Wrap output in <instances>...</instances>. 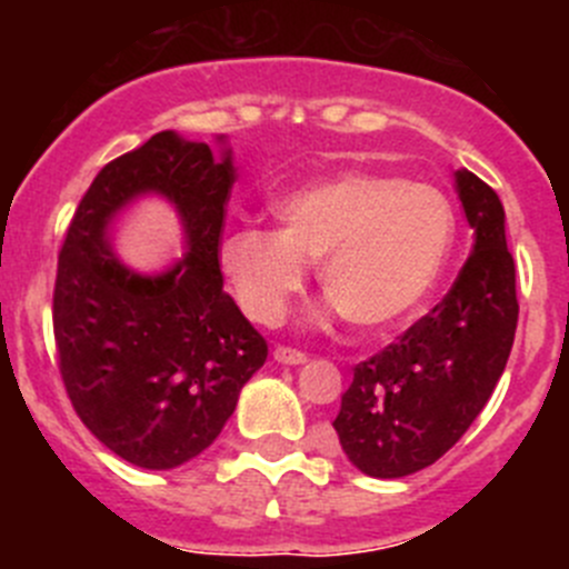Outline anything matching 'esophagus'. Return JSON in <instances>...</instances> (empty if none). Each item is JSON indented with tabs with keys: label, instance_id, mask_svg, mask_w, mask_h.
Instances as JSON below:
<instances>
[{
	"label": "esophagus",
	"instance_id": "esophagus-1",
	"mask_svg": "<svg viewBox=\"0 0 569 569\" xmlns=\"http://www.w3.org/2000/svg\"><path fill=\"white\" fill-rule=\"evenodd\" d=\"M273 359L282 365H303L307 362V353L298 351V348H287V346H279L277 351H273Z\"/></svg>",
	"mask_w": 569,
	"mask_h": 569
}]
</instances>
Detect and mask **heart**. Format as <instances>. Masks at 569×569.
<instances>
[{
    "label": "heart",
    "instance_id": "b5f03b06",
    "mask_svg": "<svg viewBox=\"0 0 569 569\" xmlns=\"http://www.w3.org/2000/svg\"><path fill=\"white\" fill-rule=\"evenodd\" d=\"M277 229L223 234L221 266L240 309L273 326L307 284V266L329 307L368 335L407 323L435 290L453 249L448 196L392 173L340 171L309 179L271 204Z\"/></svg>",
    "mask_w": 569,
    "mask_h": 569
}]
</instances>
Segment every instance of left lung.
<instances>
[{"label":"left lung","mask_w":569,"mask_h":569,"mask_svg":"<svg viewBox=\"0 0 569 569\" xmlns=\"http://www.w3.org/2000/svg\"><path fill=\"white\" fill-rule=\"evenodd\" d=\"M453 177L473 254L429 315L353 368L331 423L365 476L418 473L451 451L487 407L515 342L520 307L503 204L468 168Z\"/></svg>","instance_id":"left-lung-1"}]
</instances>
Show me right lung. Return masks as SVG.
Masks as SVG:
<instances>
[{
  "instance_id": "add662e5",
  "label": "right lung",
  "mask_w": 569,
  "mask_h": 569,
  "mask_svg": "<svg viewBox=\"0 0 569 569\" xmlns=\"http://www.w3.org/2000/svg\"><path fill=\"white\" fill-rule=\"evenodd\" d=\"M232 184V149L218 160L166 129L96 173L66 232L52 303L60 376L88 431L138 468L171 470L210 448L268 359L223 290ZM146 192L171 200L186 232L183 260L154 278L123 267L106 234Z\"/></svg>"
}]
</instances>
